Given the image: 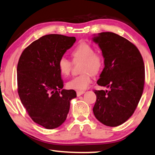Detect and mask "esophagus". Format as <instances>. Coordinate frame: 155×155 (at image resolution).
<instances>
[{
    "label": "esophagus",
    "instance_id": "34e87169",
    "mask_svg": "<svg viewBox=\"0 0 155 155\" xmlns=\"http://www.w3.org/2000/svg\"><path fill=\"white\" fill-rule=\"evenodd\" d=\"M84 93H85V91H76V95H77V96H80L82 94H84Z\"/></svg>",
    "mask_w": 155,
    "mask_h": 155
}]
</instances>
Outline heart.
I'll list each match as a JSON object with an SVG mask.
<instances>
[{
  "label": "heart",
  "mask_w": 155,
  "mask_h": 155,
  "mask_svg": "<svg viewBox=\"0 0 155 155\" xmlns=\"http://www.w3.org/2000/svg\"><path fill=\"white\" fill-rule=\"evenodd\" d=\"M71 55L74 63L81 61V75L72 79L67 83L69 89L85 90L91 83L93 74H98L104 66V59L100 54L94 52V49L87 43L82 42L71 51ZM58 68L63 76H69L72 63L65 57H61L58 61Z\"/></svg>",
  "instance_id": "obj_1"
}]
</instances>
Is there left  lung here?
<instances>
[{"instance_id":"obj_1","label":"left lung","mask_w":155,"mask_h":155,"mask_svg":"<svg viewBox=\"0 0 155 155\" xmlns=\"http://www.w3.org/2000/svg\"><path fill=\"white\" fill-rule=\"evenodd\" d=\"M93 41L98 45L105 67L97 81L108 91H94L96 101L93 111L105 125L116 127L133 114L145 84V66L135 45L113 32L98 33Z\"/></svg>"}]
</instances>
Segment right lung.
<instances>
[{"label": "right lung", "mask_w": 155, "mask_h": 155, "mask_svg": "<svg viewBox=\"0 0 155 155\" xmlns=\"http://www.w3.org/2000/svg\"><path fill=\"white\" fill-rule=\"evenodd\" d=\"M76 42L74 37L51 34L34 41L22 51L17 67L18 92L35 123L46 129L67 119L74 90L62 89L58 61Z\"/></svg>", "instance_id": "obj_1"}]
</instances>
